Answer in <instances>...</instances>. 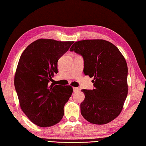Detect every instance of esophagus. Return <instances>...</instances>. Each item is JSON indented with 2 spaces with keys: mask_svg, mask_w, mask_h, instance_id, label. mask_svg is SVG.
<instances>
[{
  "mask_svg": "<svg viewBox=\"0 0 146 146\" xmlns=\"http://www.w3.org/2000/svg\"><path fill=\"white\" fill-rule=\"evenodd\" d=\"M73 92H78V91L80 90V88H78V87H73Z\"/></svg>",
  "mask_w": 146,
  "mask_h": 146,
  "instance_id": "esophagus-1",
  "label": "esophagus"
}]
</instances>
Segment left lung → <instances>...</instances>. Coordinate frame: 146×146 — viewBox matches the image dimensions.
Wrapping results in <instances>:
<instances>
[{"mask_svg": "<svg viewBox=\"0 0 146 146\" xmlns=\"http://www.w3.org/2000/svg\"><path fill=\"white\" fill-rule=\"evenodd\" d=\"M83 57L84 73L94 77L92 90L83 89V117L91 123L106 124L123 109L128 94L127 62L112 43L104 40L76 42L70 49Z\"/></svg>", "mask_w": 146, "mask_h": 146, "instance_id": "1", "label": "left lung"}]
</instances>
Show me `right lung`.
<instances>
[{"label":"right lung","instance_id":"right-lung-1","mask_svg":"<svg viewBox=\"0 0 146 146\" xmlns=\"http://www.w3.org/2000/svg\"><path fill=\"white\" fill-rule=\"evenodd\" d=\"M73 44L38 39L28 45L20 57L14 87L22 111L37 126H53L63 117L64 105L73 88L50 84V81L58 72L59 59Z\"/></svg>","mask_w":146,"mask_h":146}]
</instances>
